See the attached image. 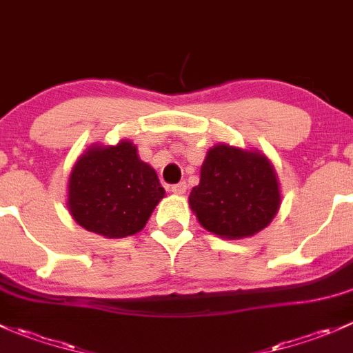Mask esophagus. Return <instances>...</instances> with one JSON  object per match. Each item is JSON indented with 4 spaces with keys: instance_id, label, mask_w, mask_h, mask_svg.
Segmentation results:
<instances>
[{
    "instance_id": "obj_1",
    "label": "esophagus",
    "mask_w": 353,
    "mask_h": 353,
    "mask_svg": "<svg viewBox=\"0 0 353 353\" xmlns=\"http://www.w3.org/2000/svg\"><path fill=\"white\" fill-rule=\"evenodd\" d=\"M186 190H188V186H186V183H179V184H174L172 188H170V191H172L174 194H184L186 193Z\"/></svg>"
}]
</instances>
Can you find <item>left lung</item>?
<instances>
[{
  "label": "left lung",
  "mask_w": 353,
  "mask_h": 353,
  "mask_svg": "<svg viewBox=\"0 0 353 353\" xmlns=\"http://www.w3.org/2000/svg\"><path fill=\"white\" fill-rule=\"evenodd\" d=\"M190 205L199 223L216 236H254L279 212L276 174L265 155L216 145L206 154Z\"/></svg>",
  "instance_id": "8db88e82"
}]
</instances>
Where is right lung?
<instances>
[{"label": "right lung", "instance_id": "right-lung-1", "mask_svg": "<svg viewBox=\"0 0 353 353\" xmlns=\"http://www.w3.org/2000/svg\"><path fill=\"white\" fill-rule=\"evenodd\" d=\"M165 191L131 141L94 147L78 159L68 183V208L83 229L117 239L140 232Z\"/></svg>", "mask_w": 353, "mask_h": 353}]
</instances>
